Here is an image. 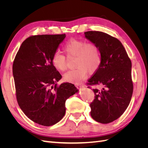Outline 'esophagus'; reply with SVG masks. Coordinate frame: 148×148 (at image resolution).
<instances>
[{"instance_id": "34e87169", "label": "esophagus", "mask_w": 148, "mask_h": 148, "mask_svg": "<svg viewBox=\"0 0 148 148\" xmlns=\"http://www.w3.org/2000/svg\"><path fill=\"white\" fill-rule=\"evenodd\" d=\"M75 86H76V87H77L78 89L82 88H83V86L82 84H75Z\"/></svg>"}]
</instances>
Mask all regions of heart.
I'll list each match as a JSON object with an SVG mask.
<instances>
[{
    "label": "heart",
    "mask_w": 148,
    "mask_h": 148,
    "mask_svg": "<svg viewBox=\"0 0 148 148\" xmlns=\"http://www.w3.org/2000/svg\"><path fill=\"white\" fill-rule=\"evenodd\" d=\"M69 57H75L77 69L66 72L65 81L79 83L86 77L88 70L94 73L99 69L101 63V56L99 47L96 44L84 40L71 39L67 41L63 47ZM52 64L57 70L64 71L66 69V57L64 54L56 52L52 57Z\"/></svg>",
    "instance_id": "b5f03b06"
}]
</instances>
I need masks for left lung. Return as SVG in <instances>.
Here are the masks:
<instances>
[{"label": "left lung", "instance_id": "8db88e82", "mask_svg": "<svg viewBox=\"0 0 148 148\" xmlns=\"http://www.w3.org/2000/svg\"><path fill=\"white\" fill-rule=\"evenodd\" d=\"M85 37L99 47L101 65L88 80L93 89L95 99L90 104L91 116L96 122L107 124L117 120L130 102L133 84L132 62L118 39L101 31L85 32Z\"/></svg>", "mask_w": 148, "mask_h": 148}]
</instances>
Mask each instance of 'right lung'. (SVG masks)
<instances>
[{"instance_id": "1", "label": "right lung", "mask_w": 148, "mask_h": 148, "mask_svg": "<svg viewBox=\"0 0 148 148\" xmlns=\"http://www.w3.org/2000/svg\"><path fill=\"white\" fill-rule=\"evenodd\" d=\"M63 34L31 36L21 44L13 64L16 97L24 114L34 122L49 127L59 122L65 113V101L77 92L69 83L58 85L62 75L52 57Z\"/></svg>"}]
</instances>
